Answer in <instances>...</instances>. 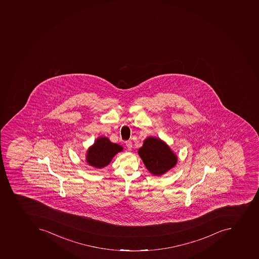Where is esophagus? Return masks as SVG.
Listing matches in <instances>:
<instances>
[{"mask_svg":"<svg viewBox=\"0 0 259 259\" xmlns=\"http://www.w3.org/2000/svg\"><path fill=\"white\" fill-rule=\"evenodd\" d=\"M125 145H126L128 150H131V148H132V142H131V141H126V142H125Z\"/></svg>","mask_w":259,"mask_h":259,"instance_id":"obj_1","label":"esophagus"}]
</instances>
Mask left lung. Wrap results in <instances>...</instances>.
<instances>
[{
    "instance_id": "8db88e82",
    "label": "left lung",
    "mask_w": 259,
    "mask_h": 259,
    "mask_svg": "<svg viewBox=\"0 0 259 259\" xmlns=\"http://www.w3.org/2000/svg\"><path fill=\"white\" fill-rule=\"evenodd\" d=\"M145 166L153 175L160 176L174 167L178 161L166 143L156 138L149 137L139 150Z\"/></svg>"
}]
</instances>
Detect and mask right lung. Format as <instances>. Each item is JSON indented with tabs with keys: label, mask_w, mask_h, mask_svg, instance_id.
I'll return each instance as SVG.
<instances>
[{
	"label": "right lung",
	"mask_w": 259,
	"mask_h": 259,
	"mask_svg": "<svg viewBox=\"0 0 259 259\" xmlns=\"http://www.w3.org/2000/svg\"><path fill=\"white\" fill-rule=\"evenodd\" d=\"M122 150L120 145L111 143L109 139L101 137L88 150L87 162L91 166L101 168L108 165L116 153Z\"/></svg>",
	"instance_id": "add662e5"
}]
</instances>
